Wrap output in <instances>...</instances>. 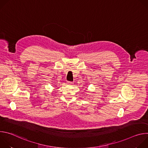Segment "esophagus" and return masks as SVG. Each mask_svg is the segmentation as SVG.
Listing matches in <instances>:
<instances>
[{
  "instance_id": "obj_1",
  "label": "esophagus",
  "mask_w": 148,
  "mask_h": 148,
  "mask_svg": "<svg viewBox=\"0 0 148 148\" xmlns=\"http://www.w3.org/2000/svg\"><path fill=\"white\" fill-rule=\"evenodd\" d=\"M67 84H73V82H71V81H67Z\"/></svg>"
}]
</instances>
